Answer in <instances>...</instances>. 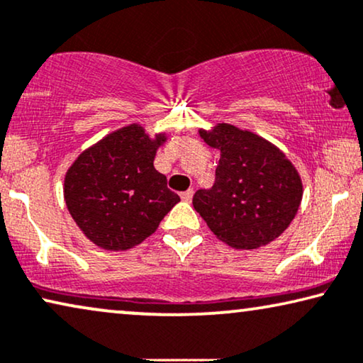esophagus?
Listing matches in <instances>:
<instances>
[{"instance_id": "34e87169", "label": "esophagus", "mask_w": 363, "mask_h": 363, "mask_svg": "<svg viewBox=\"0 0 363 363\" xmlns=\"http://www.w3.org/2000/svg\"><path fill=\"white\" fill-rule=\"evenodd\" d=\"M192 196H194V189H189V191L181 194V199H182L184 202H191L192 201Z\"/></svg>"}]
</instances>
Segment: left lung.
I'll use <instances>...</instances> for the list:
<instances>
[{"label":"left lung","instance_id":"obj_1","mask_svg":"<svg viewBox=\"0 0 363 363\" xmlns=\"http://www.w3.org/2000/svg\"><path fill=\"white\" fill-rule=\"evenodd\" d=\"M208 146L220 151L216 182L194 194V208L218 240L233 248L268 245L289 227L303 182L277 146L237 126L220 123L201 131Z\"/></svg>","mask_w":363,"mask_h":363}]
</instances>
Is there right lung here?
Returning a JSON list of instances; mask_svg holds the SVG:
<instances>
[{"instance_id":"obj_1","label":"right lung","mask_w":363,"mask_h":363,"mask_svg":"<svg viewBox=\"0 0 363 363\" xmlns=\"http://www.w3.org/2000/svg\"><path fill=\"white\" fill-rule=\"evenodd\" d=\"M164 135L151 140L125 126L82 152L65 174L64 197L80 230L105 250H128L150 237L181 201L152 166Z\"/></svg>"}]
</instances>
